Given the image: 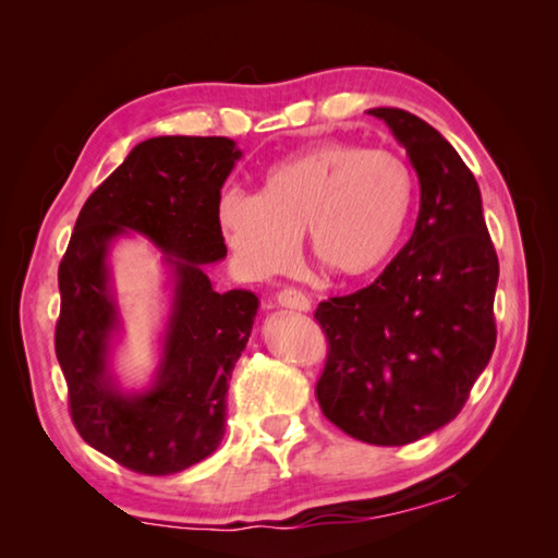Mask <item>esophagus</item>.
Instances as JSON below:
<instances>
[{"mask_svg": "<svg viewBox=\"0 0 558 558\" xmlns=\"http://www.w3.org/2000/svg\"><path fill=\"white\" fill-rule=\"evenodd\" d=\"M276 300H278V305H280V307L298 310V313H307V310H310V300H307V295H302V292H300V290H295V288H286V290H280Z\"/></svg>", "mask_w": 558, "mask_h": 558, "instance_id": "34e87169", "label": "esophagus"}]
</instances>
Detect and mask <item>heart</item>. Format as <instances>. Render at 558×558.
<instances>
[{
  "instance_id": "1",
  "label": "heart",
  "mask_w": 558,
  "mask_h": 558,
  "mask_svg": "<svg viewBox=\"0 0 558 558\" xmlns=\"http://www.w3.org/2000/svg\"><path fill=\"white\" fill-rule=\"evenodd\" d=\"M415 179L389 149L319 143L260 174L256 196L226 192L216 221L251 278L288 270L305 233L310 256L339 278H364L389 260L409 229Z\"/></svg>"
}]
</instances>
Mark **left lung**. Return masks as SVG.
<instances>
[{
  "instance_id": "obj_1",
  "label": "left lung",
  "mask_w": 558,
  "mask_h": 558,
  "mask_svg": "<svg viewBox=\"0 0 558 558\" xmlns=\"http://www.w3.org/2000/svg\"><path fill=\"white\" fill-rule=\"evenodd\" d=\"M418 174L409 243L369 288L319 302L329 339L317 401L337 428L405 446L450 423L493 356L499 263L475 177L446 137L399 108H372Z\"/></svg>"
}]
</instances>
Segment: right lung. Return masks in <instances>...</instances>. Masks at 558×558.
I'll return each instance as SVG.
<instances>
[{"mask_svg": "<svg viewBox=\"0 0 558 558\" xmlns=\"http://www.w3.org/2000/svg\"><path fill=\"white\" fill-rule=\"evenodd\" d=\"M241 157L229 137L162 135L135 145L83 204L59 266L56 356L71 418L90 448L143 475L196 465L226 433V391L260 300L251 290L219 292L206 266L226 258L216 206ZM135 232L163 253L170 310L154 381L125 392L111 372L121 316L109 251Z\"/></svg>", "mask_w": 558, "mask_h": 558, "instance_id": "right-lung-1", "label": "right lung"}]
</instances>
